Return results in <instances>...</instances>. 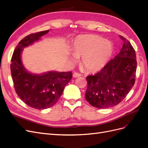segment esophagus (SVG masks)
I'll use <instances>...</instances> for the list:
<instances>
[{
  "label": "esophagus",
  "mask_w": 148,
  "mask_h": 148,
  "mask_svg": "<svg viewBox=\"0 0 148 148\" xmlns=\"http://www.w3.org/2000/svg\"><path fill=\"white\" fill-rule=\"evenodd\" d=\"M73 76L74 78H77V77H79V76H81V75L77 72H75L73 74Z\"/></svg>",
  "instance_id": "obj_1"
}]
</instances>
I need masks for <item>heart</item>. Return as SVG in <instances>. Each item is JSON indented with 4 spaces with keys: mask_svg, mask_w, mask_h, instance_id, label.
<instances>
[{
    "mask_svg": "<svg viewBox=\"0 0 148 148\" xmlns=\"http://www.w3.org/2000/svg\"><path fill=\"white\" fill-rule=\"evenodd\" d=\"M73 51L71 58L73 61L82 57L83 67L89 72H95L108 63L113 53V46L98 35H80L75 40Z\"/></svg>",
    "mask_w": 148,
    "mask_h": 148,
    "instance_id": "heart-1",
    "label": "heart"
}]
</instances>
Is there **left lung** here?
Segmentation results:
<instances>
[{"label": "left lung", "instance_id": "1", "mask_svg": "<svg viewBox=\"0 0 148 148\" xmlns=\"http://www.w3.org/2000/svg\"><path fill=\"white\" fill-rule=\"evenodd\" d=\"M118 54L110 60L99 72L86 77V100L97 108H108L118 105L133 87L135 81V51L124 37Z\"/></svg>", "mask_w": 148, "mask_h": 148}]
</instances>
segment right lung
Listing matches in <instances>:
<instances>
[{"mask_svg":"<svg viewBox=\"0 0 148 148\" xmlns=\"http://www.w3.org/2000/svg\"><path fill=\"white\" fill-rule=\"evenodd\" d=\"M49 31L30 34L22 39L14 51L10 64L16 94L25 104L37 110L47 109L56 103L72 78L70 72L50 71L38 75L29 73L24 68L21 58L23 48L38 41Z\"/></svg>","mask_w":148,"mask_h":148,"instance_id":"1","label":"right lung"}]
</instances>
